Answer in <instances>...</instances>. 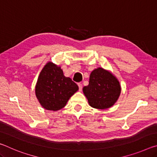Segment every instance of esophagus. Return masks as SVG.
Here are the masks:
<instances>
[{
  "mask_svg": "<svg viewBox=\"0 0 157 157\" xmlns=\"http://www.w3.org/2000/svg\"><path fill=\"white\" fill-rule=\"evenodd\" d=\"M78 86H79V91H81L82 90V84L81 83H78Z\"/></svg>",
  "mask_w": 157,
  "mask_h": 157,
  "instance_id": "obj_1",
  "label": "esophagus"
}]
</instances>
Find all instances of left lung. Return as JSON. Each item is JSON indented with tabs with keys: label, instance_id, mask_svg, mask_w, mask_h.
<instances>
[{
	"label": "left lung",
	"instance_id": "1",
	"mask_svg": "<svg viewBox=\"0 0 157 157\" xmlns=\"http://www.w3.org/2000/svg\"><path fill=\"white\" fill-rule=\"evenodd\" d=\"M121 85L118 79L102 68L93 71L88 86L83 88L85 96L91 107L105 109L114 105L121 94Z\"/></svg>",
	"mask_w": 157,
	"mask_h": 157
}]
</instances>
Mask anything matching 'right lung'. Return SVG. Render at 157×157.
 Segmentation results:
<instances>
[{"mask_svg": "<svg viewBox=\"0 0 157 157\" xmlns=\"http://www.w3.org/2000/svg\"><path fill=\"white\" fill-rule=\"evenodd\" d=\"M78 89L72 79L63 75L60 67L48 62L39 74L35 93L42 107L47 110L57 111L65 107Z\"/></svg>", "mask_w": 157, "mask_h": 157, "instance_id": "1", "label": "right lung"}]
</instances>
